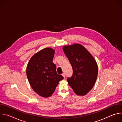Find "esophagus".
<instances>
[{
  "mask_svg": "<svg viewBox=\"0 0 122 122\" xmlns=\"http://www.w3.org/2000/svg\"><path fill=\"white\" fill-rule=\"evenodd\" d=\"M62 75L63 76V77H64V78H65V73H62Z\"/></svg>",
  "mask_w": 122,
  "mask_h": 122,
  "instance_id": "1",
  "label": "esophagus"
}]
</instances>
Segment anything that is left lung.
I'll return each instance as SVG.
<instances>
[{
	"label": "left lung",
	"instance_id": "left-lung-1",
	"mask_svg": "<svg viewBox=\"0 0 122 122\" xmlns=\"http://www.w3.org/2000/svg\"><path fill=\"white\" fill-rule=\"evenodd\" d=\"M63 50L73 69V74L67 81L78 95L84 96L93 87L96 81L98 67L93 56L79 44L65 46Z\"/></svg>",
	"mask_w": 122,
	"mask_h": 122
}]
</instances>
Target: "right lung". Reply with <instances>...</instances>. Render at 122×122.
I'll return each instance as SVG.
<instances>
[{"instance_id": "1", "label": "right lung", "mask_w": 122, "mask_h": 122, "mask_svg": "<svg viewBox=\"0 0 122 122\" xmlns=\"http://www.w3.org/2000/svg\"><path fill=\"white\" fill-rule=\"evenodd\" d=\"M54 54L53 49L41 50L31 57L26 68L27 77L33 90L44 97L53 94L64 78L56 72V65L53 62Z\"/></svg>"}]
</instances>
